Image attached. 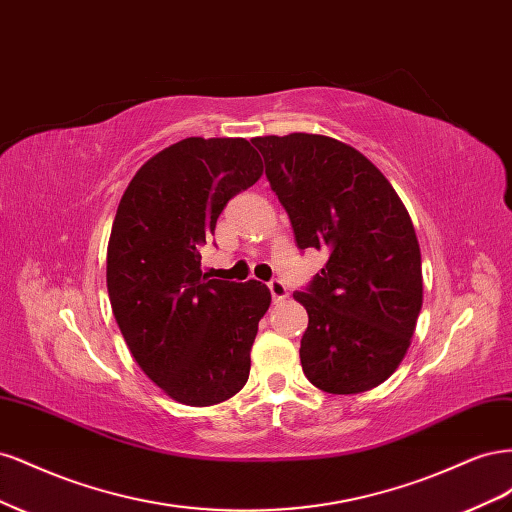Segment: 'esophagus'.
Wrapping results in <instances>:
<instances>
[{
	"mask_svg": "<svg viewBox=\"0 0 512 512\" xmlns=\"http://www.w3.org/2000/svg\"><path fill=\"white\" fill-rule=\"evenodd\" d=\"M269 290H271V297H273L275 303H280V301H284L288 297V288H286V284L282 280H271L269 282Z\"/></svg>",
	"mask_w": 512,
	"mask_h": 512,
	"instance_id": "esophagus-1",
	"label": "esophagus"
}]
</instances>
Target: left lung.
Returning a JSON list of instances; mask_svg holds the SVG:
<instances>
[{
	"instance_id": "8db88e82",
	"label": "left lung",
	"mask_w": 512,
	"mask_h": 512,
	"mask_svg": "<svg viewBox=\"0 0 512 512\" xmlns=\"http://www.w3.org/2000/svg\"><path fill=\"white\" fill-rule=\"evenodd\" d=\"M299 250L327 265L294 301L307 309L301 367L324 393L374 389L404 359L423 305L421 250L393 185L361 151L320 134L252 141Z\"/></svg>"
}]
</instances>
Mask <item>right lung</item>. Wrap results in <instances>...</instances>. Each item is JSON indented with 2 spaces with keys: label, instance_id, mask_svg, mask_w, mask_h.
Returning a JSON list of instances; mask_svg holds the SVG:
<instances>
[{
  "label": "right lung",
  "instance_id": "right-lung-1",
  "mask_svg": "<svg viewBox=\"0 0 512 512\" xmlns=\"http://www.w3.org/2000/svg\"><path fill=\"white\" fill-rule=\"evenodd\" d=\"M262 160L245 138H185L141 166L123 192L106 254L108 299L145 374L185 406H213L250 376L265 284L209 280L200 247Z\"/></svg>",
  "mask_w": 512,
  "mask_h": 512
}]
</instances>
